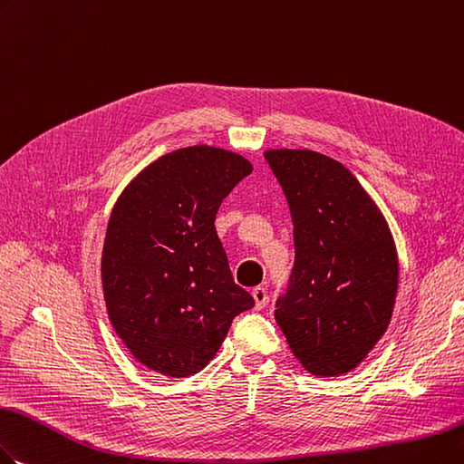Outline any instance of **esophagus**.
<instances>
[{
  "label": "esophagus",
  "mask_w": 464,
  "mask_h": 464,
  "mask_svg": "<svg viewBox=\"0 0 464 464\" xmlns=\"http://www.w3.org/2000/svg\"><path fill=\"white\" fill-rule=\"evenodd\" d=\"M251 295H253V299H255V308H256V310H263V308L266 306V303H268V293H266V289L261 287V285L253 287Z\"/></svg>",
  "instance_id": "34e87169"
}]
</instances>
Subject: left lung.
<instances>
[{"instance_id": "8db88e82", "label": "left lung", "mask_w": 464, "mask_h": 464, "mask_svg": "<svg viewBox=\"0 0 464 464\" xmlns=\"http://www.w3.org/2000/svg\"><path fill=\"white\" fill-rule=\"evenodd\" d=\"M293 220L295 265L274 318L312 375L354 369L384 335L398 255L384 217L344 165L312 150L265 152Z\"/></svg>"}]
</instances>
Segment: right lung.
<instances>
[{
    "instance_id": "right-lung-1",
    "label": "right lung",
    "mask_w": 464,
    "mask_h": 464,
    "mask_svg": "<svg viewBox=\"0 0 464 464\" xmlns=\"http://www.w3.org/2000/svg\"><path fill=\"white\" fill-rule=\"evenodd\" d=\"M251 163L213 146L165 154L123 190L108 220L102 289L120 339L152 372L190 377L232 320L255 306L239 287L215 217Z\"/></svg>"
}]
</instances>
